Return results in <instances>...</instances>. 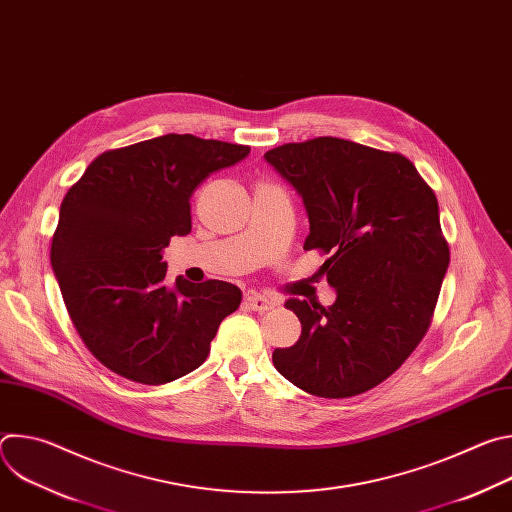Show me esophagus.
Returning a JSON list of instances; mask_svg holds the SVG:
<instances>
[{
    "label": "esophagus",
    "mask_w": 512,
    "mask_h": 512,
    "mask_svg": "<svg viewBox=\"0 0 512 512\" xmlns=\"http://www.w3.org/2000/svg\"><path fill=\"white\" fill-rule=\"evenodd\" d=\"M245 306L249 310H255V312H267V310H273L277 306V302L273 298H267V296H261V294H249L245 298Z\"/></svg>",
    "instance_id": "obj_1"
}]
</instances>
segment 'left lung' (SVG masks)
Here are the masks:
<instances>
[{
	"label": "left lung",
	"instance_id": "1",
	"mask_svg": "<svg viewBox=\"0 0 512 512\" xmlns=\"http://www.w3.org/2000/svg\"><path fill=\"white\" fill-rule=\"evenodd\" d=\"M271 164L302 196L304 249L336 289L328 308L291 298L300 340L273 350L275 369L302 391L344 399L389 379L425 336L450 249L433 190L401 154L348 139L316 137L269 150Z\"/></svg>",
	"mask_w": 512,
	"mask_h": 512
}]
</instances>
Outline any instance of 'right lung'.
<instances>
[{
	"label": "right lung",
	"instance_id": "obj_1",
	"mask_svg": "<svg viewBox=\"0 0 512 512\" xmlns=\"http://www.w3.org/2000/svg\"><path fill=\"white\" fill-rule=\"evenodd\" d=\"M249 145L168 133L95 158L66 192L50 263L85 346L129 381L164 385L206 360L241 289L182 275L166 281L162 251L192 231L190 196Z\"/></svg>",
	"mask_w": 512,
	"mask_h": 512
}]
</instances>
